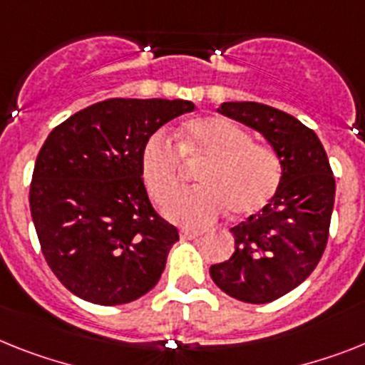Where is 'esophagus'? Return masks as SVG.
I'll use <instances>...</instances> for the list:
<instances>
[{
    "label": "esophagus",
    "instance_id": "1",
    "mask_svg": "<svg viewBox=\"0 0 365 365\" xmlns=\"http://www.w3.org/2000/svg\"><path fill=\"white\" fill-rule=\"evenodd\" d=\"M180 235H182V240H198L202 235L200 230H189V228H183L182 232H180Z\"/></svg>",
    "mask_w": 365,
    "mask_h": 365
}]
</instances>
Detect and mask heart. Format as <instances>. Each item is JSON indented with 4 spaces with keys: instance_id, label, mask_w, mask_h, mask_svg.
Returning <instances> with one entry per match:
<instances>
[{
    "instance_id": "b5f03b06",
    "label": "heart",
    "mask_w": 365,
    "mask_h": 365,
    "mask_svg": "<svg viewBox=\"0 0 365 365\" xmlns=\"http://www.w3.org/2000/svg\"><path fill=\"white\" fill-rule=\"evenodd\" d=\"M198 168L200 187L168 206L170 219L189 226L215 220L222 211L250 217L267 206L282 180L280 158L269 145L254 143L243 125L225 116H202L180 131L178 146L163 133L148 139L140 168L150 197L167 204L182 191L187 167Z\"/></svg>"
}]
</instances>
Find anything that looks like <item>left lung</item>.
Returning <instances> with one entry per match:
<instances>
[{"label": "left lung", "instance_id": "8db88e82", "mask_svg": "<svg viewBox=\"0 0 365 365\" xmlns=\"http://www.w3.org/2000/svg\"><path fill=\"white\" fill-rule=\"evenodd\" d=\"M219 111L258 130L282 163L277 195L230 230L235 252L210 267L226 295L265 304L295 289L317 267L329 241L336 180L319 137L295 116L258 102H226Z\"/></svg>", "mask_w": 365, "mask_h": 365}]
</instances>
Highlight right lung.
<instances>
[{
	"mask_svg": "<svg viewBox=\"0 0 365 365\" xmlns=\"http://www.w3.org/2000/svg\"><path fill=\"white\" fill-rule=\"evenodd\" d=\"M185 100L111 98L53 128L36 155L29 206L46 262L68 292L125 304L158 284L178 228L150 204L140 155Z\"/></svg>",
	"mask_w": 365,
	"mask_h": 365,
	"instance_id": "right-lung-1",
	"label": "right lung"
}]
</instances>
